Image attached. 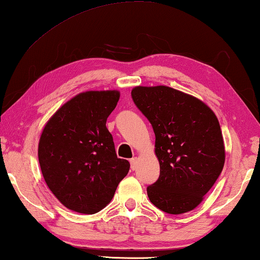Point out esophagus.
Wrapping results in <instances>:
<instances>
[{
  "instance_id": "obj_1",
  "label": "esophagus",
  "mask_w": 260,
  "mask_h": 260,
  "mask_svg": "<svg viewBox=\"0 0 260 260\" xmlns=\"http://www.w3.org/2000/svg\"><path fill=\"white\" fill-rule=\"evenodd\" d=\"M131 169L133 171L138 169V158H136V157L132 158V159H131Z\"/></svg>"
}]
</instances>
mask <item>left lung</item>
<instances>
[{
  "mask_svg": "<svg viewBox=\"0 0 260 260\" xmlns=\"http://www.w3.org/2000/svg\"><path fill=\"white\" fill-rule=\"evenodd\" d=\"M132 98L156 136L160 174L147 188L149 200L166 213L189 212L202 203L225 164L218 118L203 101L167 86H136Z\"/></svg>",
  "mask_w": 260,
  "mask_h": 260,
  "instance_id": "left-lung-1",
  "label": "left lung"
}]
</instances>
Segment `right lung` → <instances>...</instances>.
<instances>
[{"mask_svg": "<svg viewBox=\"0 0 260 260\" xmlns=\"http://www.w3.org/2000/svg\"><path fill=\"white\" fill-rule=\"evenodd\" d=\"M118 90H88L74 96L43 127L39 162L48 188L65 208L93 214L104 209L129 162L118 158L107 119Z\"/></svg>", "mask_w": 260, "mask_h": 260, "instance_id": "right-lung-1", "label": "right lung"}]
</instances>
